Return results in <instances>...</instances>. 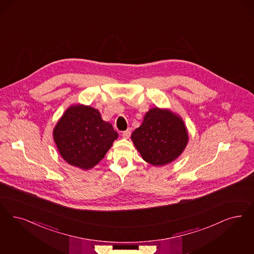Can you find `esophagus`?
<instances>
[{"label":"esophagus","instance_id":"1","mask_svg":"<svg viewBox=\"0 0 254 254\" xmlns=\"http://www.w3.org/2000/svg\"><path fill=\"white\" fill-rule=\"evenodd\" d=\"M130 135H131V128H127V130L123 131V137L125 139H128L130 137Z\"/></svg>","mask_w":254,"mask_h":254}]
</instances>
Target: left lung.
I'll list each match as a JSON object with an SVG mask.
<instances>
[{
  "label": "left lung",
  "instance_id": "left-lung-1",
  "mask_svg": "<svg viewBox=\"0 0 254 254\" xmlns=\"http://www.w3.org/2000/svg\"><path fill=\"white\" fill-rule=\"evenodd\" d=\"M131 139L146 162L162 166L181 155L188 143V132L177 115L155 108L145 114Z\"/></svg>",
  "mask_w": 254,
  "mask_h": 254
}]
</instances>
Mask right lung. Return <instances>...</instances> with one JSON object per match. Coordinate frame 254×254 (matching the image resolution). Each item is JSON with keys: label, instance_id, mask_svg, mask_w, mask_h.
Here are the masks:
<instances>
[{"label": "right lung", "instance_id": "obj_1", "mask_svg": "<svg viewBox=\"0 0 254 254\" xmlns=\"http://www.w3.org/2000/svg\"><path fill=\"white\" fill-rule=\"evenodd\" d=\"M117 137L112 124L104 122L99 112L89 106L70 107L53 130L62 158L83 170L104 158Z\"/></svg>", "mask_w": 254, "mask_h": 254}]
</instances>
